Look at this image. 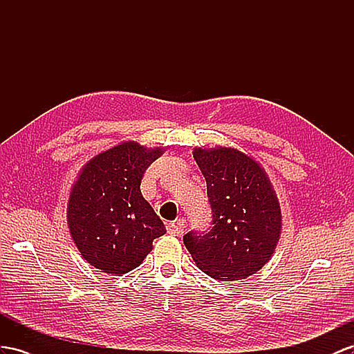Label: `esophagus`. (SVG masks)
<instances>
[{
	"mask_svg": "<svg viewBox=\"0 0 354 354\" xmlns=\"http://www.w3.org/2000/svg\"><path fill=\"white\" fill-rule=\"evenodd\" d=\"M166 229L170 234H175V236H179V234L184 233V220H176V221H171L166 225Z\"/></svg>",
	"mask_w": 354,
	"mask_h": 354,
	"instance_id": "esophagus-1",
	"label": "esophagus"
}]
</instances>
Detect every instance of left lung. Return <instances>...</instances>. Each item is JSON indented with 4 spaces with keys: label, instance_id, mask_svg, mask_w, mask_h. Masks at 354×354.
<instances>
[{
    "label": "left lung",
    "instance_id": "left-lung-1",
    "mask_svg": "<svg viewBox=\"0 0 354 354\" xmlns=\"http://www.w3.org/2000/svg\"><path fill=\"white\" fill-rule=\"evenodd\" d=\"M206 179L212 227L188 232L184 243L206 275L245 279L274 254L281 233V209L266 171L233 148L193 152Z\"/></svg>",
    "mask_w": 354,
    "mask_h": 354
}]
</instances>
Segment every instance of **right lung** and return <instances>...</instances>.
Returning a JSON list of instances; mask_svg holds the SVG:
<instances>
[{
  "mask_svg": "<svg viewBox=\"0 0 354 354\" xmlns=\"http://www.w3.org/2000/svg\"><path fill=\"white\" fill-rule=\"evenodd\" d=\"M162 153L125 142L84 166L67 205L68 229L89 265L122 275L138 268L166 233L165 224L140 193L145 171Z\"/></svg>",
  "mask_w": 354,
  "mask_h": 354,
  "instance_id": "1",
  "label": "right lung"
}]
</instances>
